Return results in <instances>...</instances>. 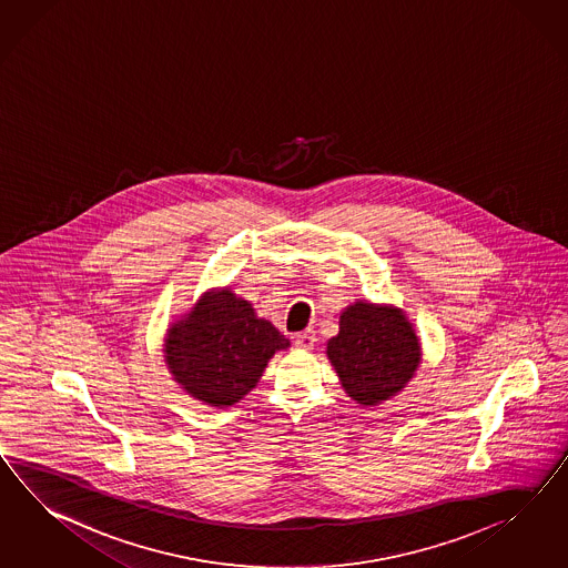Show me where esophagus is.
<instances>
[{"label": "esophagus", "instance_id": "1", "mask_svg": "<svg viewBox=\"0 0 568 568\" xmlns=\"http://www.w3.org/2000/svg\"><path fill=\"white\" fill-rule=\"evenodd\" d=\"M293 343H295V347H300V349H312L314 347V343H316V335H314V331H304V333H297L295 337H293Z\"/></svg>", "mask_w": 568, "mask_h": 568}]
</instances>
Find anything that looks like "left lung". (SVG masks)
Returning <instances> with one entry per match:
<instances>
[{
  "instance_id": "obj_1",
  "label": "left lung",
  "mask_w": 568,
  "mask_h": 568,
  "mask_svg": "<svg viewBox=\"0 0 568 568\" xmlns=\"http://www.w3.org/2000/svg\"><path fill=\"white\" fill-rule=\"evenodd\" d=\"M326 353L345 393L362 405L395 397L419 366V343L399 310L362 302L341 314Z\"/></svg>"
}]
</instances>
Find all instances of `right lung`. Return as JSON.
<instances>
[{
	"instance_id": "add662e5",
	"label": "right lung",
	"mask_w": 568,
	"mask_h": 568,
	"mask_svg": "<svg viewBox=\"0 0 568 568\" xmlns=\"http://www.w3.org/2000/svg\"><path fill=\"white\" fill-rule=\"evenodd\" d=\"M290 338L231 292L206 293L169 331L165 357L175 381L213 407H230L261 381L268 359Z\"/></svg>"
}]
</instances>
